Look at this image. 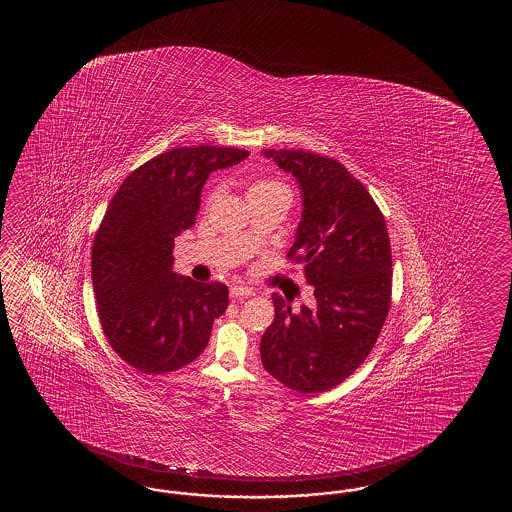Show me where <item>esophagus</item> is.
Instances as JSON below:
<instances>
[{"label":"esophagus","mask_w":512,"mask_h":512,"mask_svg":"<svg viewBox=\"0 0 512 512\" xmlns=\"http://www.w3.org/2000/svg\"><path fill=\"white\" fill-rule=\"evenodd\" d=\"M252 294V289L249 287H243V285H232L230 287V296L232 298H249Z\"/></svg>","instance_id":"esophagus-1"}]
</instances>
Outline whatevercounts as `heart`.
<instances>
[{"label":"heart","mask_w":512,"mask_h":512,"mask_svg":"<svg viewBox=\"0 0 512 512\" xmlns=\"http://www.w3.org/2000/svg\"><path fill=\"white\" fill-rule=\"evenodd\" d=\"M276 188H285V185L278 183V181H258L249 188V194L254 192H265V190H276Z\"/></svg>","instance_id":"obj_1"}]
</instances>
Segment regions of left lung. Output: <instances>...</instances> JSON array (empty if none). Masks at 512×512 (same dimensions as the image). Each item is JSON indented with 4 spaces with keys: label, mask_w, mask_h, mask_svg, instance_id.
Here are the masks:
<instances>
[{
    "label": "left lung",
    "mask_w": 512,
    "mask_h": 512,
    "mask_svg": "<svg viewBox=\"0 0 512 512\" xmlns=\"http://www.w3.org/2000/svg\"><path fill=\"white\" fill-rule=\"evenodd\" d=\"M293 174L302 219L289 256L304 263L315 307L293 313L272 293L274 320L260 342L261 364L300 393L331 390L370 355L392 298L386 221L370 192L335 159L304 150H261Z\"/></svg>",
    "instance_id": "1"
}]
</instances>
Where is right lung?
<instances>
[{
	"instance_id": "add662e5",
	"label": "right lung",
	"mask_w": 512,
	"mask_h": 512,
	"mask_svg": "<svg viewBox=\"0 0 512 512\" xmlns=\"http://www.w3.org/2000/svg\"><path fill=\"white\" fill-rule=\"evenodd\" d=\"M249 157L240 148H172L124 179L100 223L91 256L98 316L131 368L163 375L196 360L229 307L223 283L174 271V240L196 225L208 175Z\"/></svg>"
}]
</instances>
